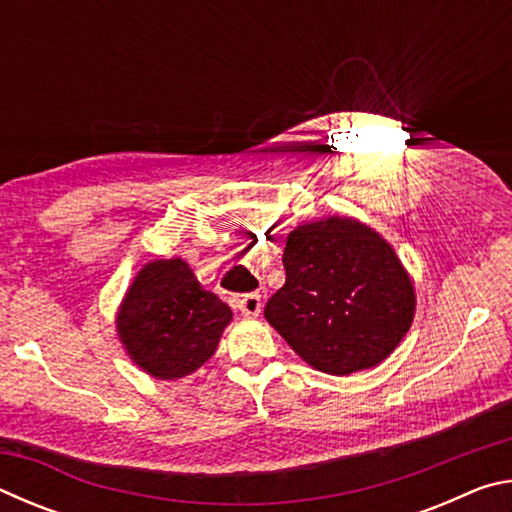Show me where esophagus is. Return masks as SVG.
I'll return each mask as SVG.
<instances>
[{
	"instance_id": "obj_1",
	"label": "esophagus",
	"mask_w": 512,
	"mask_h": 512,
	"mask_svg": "<svg viewBox=\"0 0 512 512\" xmlns=\"http://www.w3.org/2000/svg\"><path fill=\"white\" fill-rule=\"evenodd\" d=\"M237 307L244 316H257L259 311H262V296H259L257 291L244 293V296L237 300Z\"/></svg>"
}]
</instances>
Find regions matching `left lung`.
Returning <instances> with one entry per match:
<instances>
[{
  "label": "left lung",
  "mask_w": 512,
  "mask_h": 512,
  "mask_svg": "<svg viewBox=\"0 0 512 512\" xmlns=\"http://www.w3.org/2000/svg\"><path fill=\"white\" fill-rule=\"evenodd\" d=\"M282 264L287 282L264 316L309 366L329 375L372 368L409 332L413 284L368 225L339 216L298 225Z\"/></svg>",
  "instance_id": "obj_1"
}]
</instances>
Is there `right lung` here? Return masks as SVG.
Instances as JSON below:
<instances>
[{
	"mask_svg": "<svg viewBox=\"0 0 512 512\" xmlns=\"http://www.w3.org/2000/svg\"><path fill=\"white\" fill-rule=\"evenodd\" d=\"M230 318V307L198 284L183 259H158L137 273L117 329L137 366L178 379L212 357Z\"/></svg>",
	"mask_w": 512,
	"mask_h": 512,
	"instance_id": "1",
	"label": "right lung"
}]
</instances>
